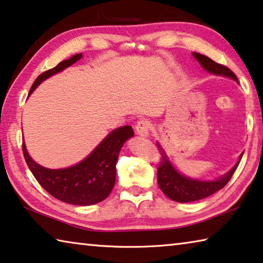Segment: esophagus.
<instances>
[{"mask_svg": "<svg viewBox=\"0 0 263 263\" xmlns=\"http://www.w3.org/2000/svg\"><path fill=\"white\" fill-rule=\"evenodd\" d=\"M149 130H151V123L148 122V119L142 118L137 122L136 131L138 135L147 137L149 135Z\"/></svg>", "mask_w": 263, "mask_h": 263, "instance_id": "34e87169", "label": "esophagus"}]
</instances>
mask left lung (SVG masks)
Here are the masks:
<instances>
[{
  "mask_svg": "<svg viewBox=\"0 0 263 263\" xmlns=\"http://www.w3.org/2000/svg\"><path fill=\"white\" fill-rule=\"evenodd\" d=\"M194 57L208 72L229 77L238 82L235 74L229 67H226V66L218 64V62L213 61L210 58L199 54V53H194ZM157 146L160 153V162L158 167V184L167 197L180 203H188L203 199L209 197L212 194H215L216 191L224 188L234 174L235 169H237L240 160H241L243 155V153H241L239 162L226 175L216 181L203 182L189 179V177L179 174L175 171V168L172 166V163L169 162L168 157L164 153V151L161 148V146L159 144H157Z\"/></svg>",
  "mask_w": 263,
  "mask_h": 263,
  "instance_id": "obj_1",
  "label": "left lung"
}]
</instances>
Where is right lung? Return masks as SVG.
<instances>
[{
  "label": "right lung",
  "instance_id": "add662e5",
  "mask_svg": "<svg viewBox=\"0 0 263 263\" xmlns=\"http://www.w3.org/2000/svg\"><path fill=\"white\" fill-rule=\"evenodd\" d=\"M82 58V53L75 54L58 64L55 67L42 73L35 79L29 95L44 80L61 72ZM135 135L130 125L117 128L89 155L78 164L65 169H48L35 163L26 151L23 142L24 159L35 180L59 201L74 205H91L102 202L110 195L116 180V162L119 151L128 138Z\"/></svg>",
  "mask_w": 263,
  "mask_h": 263
}]
</instances>
